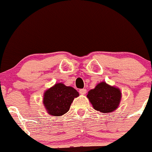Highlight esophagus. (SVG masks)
Returning <instances> with one entry per match:
<instances>
[{"label":"esophagus","instance_id":"esophagus-1","mask_svg":"<svg viewBox=\"0 0 152 152\" xmlns=\"http://www.w3.org/2000/svg\"><path fill=\"white\" fill-rule=\"evenodd\" d=\"M79 91L81 95H85L86 93V88H81V89H79Z\"/></svg>","mask_w":152,"mask_h":152}]
</instances>
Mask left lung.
Masks as SVG:
<instances>
[{
    "label": "left lung",
    "mask_w": 152,
    "mask_h": 152,
    "mask_svg": "<svg viewBox=\"0 0 152 152\" xmlns=\"http://www.w3.org/2000/svg\"><path fill=\"white\" fill-rule=\"evenodd\" d=\"M87 97L95 110L102 113H110L117 108L121 99V92L119 88L102 82L94 89L90 90Z\"/></svg>",
    "instance_id": "obj_1"
}]
</instances>
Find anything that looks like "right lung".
<instances>
[{
  "label": "right lung",
  "instance_id": "1",
  "mask_svg": "<svg viewBox=\"0 0 152 152\" xmlns=\"http://www.w3.org/2000/svg\"><path fill=\"white\" fill-rule=\"evenodd\" d=\"M79 92L70 86L57 83L45 92L43 104L48 113L53 116H61L69 110L74 98Z\"/></svg>",
  "mask_w": 152,
  "mask_h": 152
}]
</instances>
